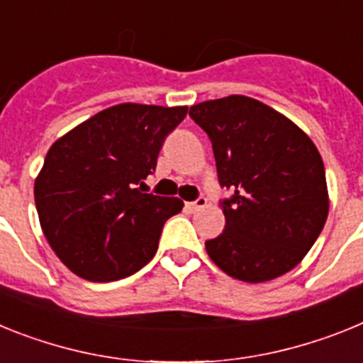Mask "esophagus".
Wrapping results in <instances>:
<instances>
[{
  "label": "esophagus",
  "instance_id": "obj_1",
  "mask_svg": "<svg viewBox=\"0 0 363 363\" xmlns=\"http://www.w3.org/2000/svg\"><path fill=\"white\" fill-rule=\"evenodd\" d=\"M206 206H208L206 197H199V199L194 201V203H186V208H188L190 212H199V210H203V208Z\"/></svg>",
  "mask_w": 363,
  "mask_h": 363
}]
</instances>
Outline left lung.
<instances>
[{"label": "left lung", "mask_w": 363, "mask_h": 363, "mask_svg": "<svg viewBox=\"0 0 363 363\" xmlns=\"http://www.w3.org/2000/svg\"><path fill=\"white\" fill-rule=\"evenodd\" d=\"M212 140L223 201V234L210 259L239 281L264 283L307 256L329 216L320 151L291 118L250 96L230 94L190 107Z\"/></svg>", "instance_id": "left-lung-1"}]
</instances>
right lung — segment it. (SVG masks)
I'll return each instance as SVG.
<instances>
[{"label": "right lung", "mask_w": 363, "mask_h": 363, "mask_svg": "<svg viewBox=\"0 0 363 363\" xmlns=\"http://www.w3.org/2000/svg\"><path fill=\"white\" fill-rule=\"evenodd\" d=\"M188 107L118 104L60 137L34 181L43 234L87 281H116L150 263L179 197L144 194L164 138Z\"/></svg>", "instance_id": "obj_1"}]
</instances>
